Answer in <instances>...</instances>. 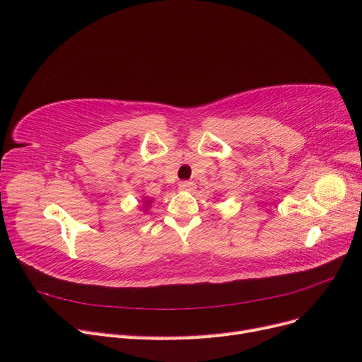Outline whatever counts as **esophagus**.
Here are the masks:
<instances>
[{
    "label": "esophagus",
    "instance_id": "esophagus-1",
    "mask_svg": "<svg viewBox=\"0 0 362 362\" xmlns=\"http://www.w3.org/2000/svg\"><path fill=\"white\" fill-rule=\"evenodd\" d=\"M194 189V182L193 181H181L180 182V190H193Z\"/></svg>",
    "mask_w": 362,
    "mask_h": 362
}]
</instances>
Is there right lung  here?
I'll return each instance as SVG.
<instances>
[{"instance_id":"right-lung-1","label":"right lung","mask_w":362,"mask_h":362,"mask_svg":"<svg viewBox=\"0 0 362 362\" xmlns=\"http://www.w3.org/2000/svg\"><path fill=\"white\" fill-rule=\"evenodd\" d=\"M151 202H152V201H149V199H146V201H144V204H145V206H146V208H148V206H149V205H151Z\"/></svg>"}]
</instances>
